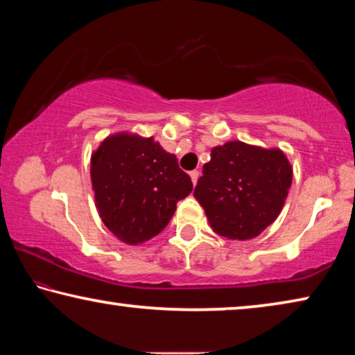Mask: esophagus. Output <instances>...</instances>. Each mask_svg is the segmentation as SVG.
<instances>
[{"label":"esophagus","instance_id":"esophagus-1","mask_svg":"<svg viewBox=\"0 0 355 355\" xmlns=\"http://www.w3.org/2000/svg\"><path fill=\"white\" fill-rule=\"evenodd\" d=\"M189 175H191V180H193V184H196L198 183V180H199V171H193V172H189Z\"/></svg>","mask_w":355,"mask_h":355}]
</instances>
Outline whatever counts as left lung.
Listing matches in <instances>:
<instances>
[{"label":"left lung","mask_w":355,"mask_h":355,"mask_svg":"<svg viewBox=\"0 0 355 355\" xmlns=\"http://www.w3.org/2000/svg\"><path fill=\"white\" fill-rule=\"evenodd\" d=\"M194 189L218 235L251 240L281 213L292 184V166L279 148L232 140L211 148Z\"/></svg>","instance_id":"obj_1"}]
</instances>
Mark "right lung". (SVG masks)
Instances as JSON below:
<instances>
[{
    "label": "right lung",
    "instance_id": "1",
    "mask_svg": "<svg viewBox=\"0 0 355 355\" xmlns=\"http://www.w3.org/2000/svg\"><path fill=\"white\" fill-rule=\"evenodd\" d=\"M94 202L105 227L126 245H140L164 229L177 202L193 191L177 156L153 137L116 132L92 155Z\"/></svg>",
    "mask_w": 355,
    "mask_h": 355
}]
</instances>
